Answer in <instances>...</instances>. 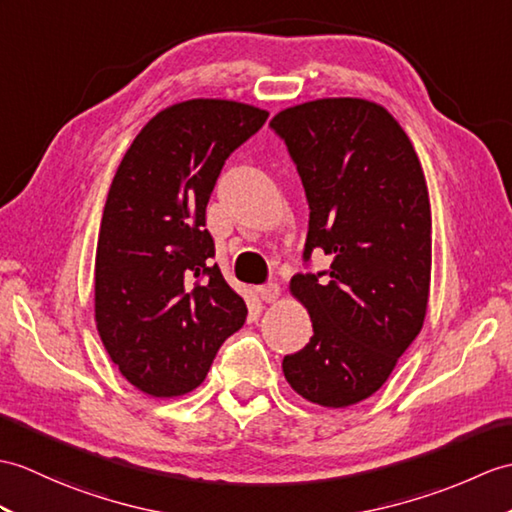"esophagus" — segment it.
<instances>
[{
	"label": "esophagus",
	"mask_w": 512,
	"mask_h": 512,
	"mask_svg": "<svg viewBox=\"0 0 512 512\" xmlns=\"http://www.w3.org/2000/svg\"><path fill=\"white\" fill-rule=\"evenodd\" d=\"M257 294H259V299H261V301H266V303L277 301V299H279V285H277V283L259 285V288H257Z\"/></svg>",
	"instance_id": "esophagus-1"
}]
</instances>
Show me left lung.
Instances as JSON below:
<instances>
[{
  "instance_id": "left-lung-1",
  "label": "left lung",
  "mask_w": 512,
  "mask_h": 512,
  "mask_svg": "<svg viewBox=\"0 0 512 512\" xmlns=\"http://www.w3.org/2000/svg\"><path fill=\"white\" fill-rule=\"evenodd\" d=\"M270 128L296 165L310 205L292 294L314 336L283 358L288 384L307 401L347 408L382 388L419 336L432 270V211L408 135L384 106L358 98L305 102Z\"/></svg>"
}]
</instances>
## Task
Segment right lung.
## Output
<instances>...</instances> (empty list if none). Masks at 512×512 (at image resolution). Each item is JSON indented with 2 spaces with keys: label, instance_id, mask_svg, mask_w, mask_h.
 I'll list each match as a JSON object with an SVG mask.
<instances>
[{
  "label": "right lung",
  "instance_id": "obj_1",
  "mask_svg": "<svg viewBox=\"0 0 512 512\" xmlns=\"http://www.w3.org/2000/svg\"><path fill=\"white\" fill-rule=\"evenodd\" d=\"M268 113L187 100L154 115L126 150L106 196L95 253V323L130 384L178 397L207 377L246 303L213 264L205 209L224 161Z\"/></svg>",
  "mask_w": 512,
  "mask_h": 512
}]
</instances>
